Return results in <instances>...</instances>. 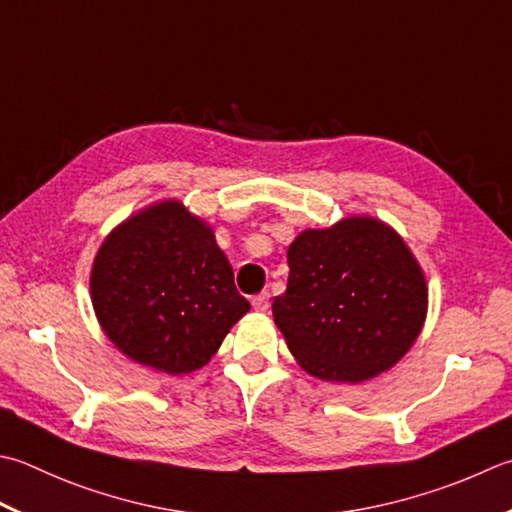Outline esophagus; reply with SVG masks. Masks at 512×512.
I'll list each match as a JSON object with an SVG mask.
<instances>
[{
  "instance_id": "1",
  "label": "esophagus",
  "mask_w": 512,
  "mask_h": 512,
  "mask_svg": "<svg viewBox=\"0 0 512 512\" xmlns=\"http://www.w3.org/2000/svg\"><path fill=\"white\" fill-rule=\"evenodd\" d=\"M268 304H270V293H268V290H262V293L253 297V308L259 310V313H264V310H268Z\"/></svg>"
}]
</instances>
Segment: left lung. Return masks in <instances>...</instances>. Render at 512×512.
Segmentation results:
<instances>
[{"instance_id": "left-lung-1", "label": "left lung", "mask_w": 512, "mask_h": 512, "mask_svg": "<svg viewBox=\"0 0 512 512\" xmlns=\"http://www.w3.org/2000/svg\"><path fill=\"white\" fill-rule=\"evenodd\" d=\"M277 328L306 373L364 382L390 368L422 330L428 290L408 246L370 217L306 230L288 248Z\"/></svg>"}]
</instances>
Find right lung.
Listing matches in <instances>:
<instances>
[{
  "label": "right lung",
  "instance_id": "1",
  "mask_svg": "<svg viewBox=\"0 0 512 512\" xmlns=\"http://www.w3.org/2000/svg\"><path fill=\"white\" fill-rule=\"evenodd\" d=\"M90 295L110 342L168 375L202 368L250 308L213 230L179 202L137 213L108 235Z\"/></svg>",
  "mask_w": 512,
  "mask_h": 512
}]
</instances>
